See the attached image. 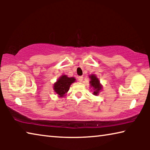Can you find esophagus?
Segmentation results:
<instances>
[{"mask_svg":"<svg viewBox=\"0 0 150 150\" xmlns=\"http://www.w3.org/2000/svg\"><path fill=\"white\" fill-rule=\"evenodd\" d=\"M83 77H81V76H79V77H78V81H79V82H82V81H83Z\"/></svg>","mask_w":150,"mask_h":150,"instance_id":"obj_1","label":"esophagus"}]
</instances>
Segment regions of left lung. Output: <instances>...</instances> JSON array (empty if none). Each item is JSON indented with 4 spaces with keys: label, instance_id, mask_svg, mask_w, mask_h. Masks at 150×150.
<instances>
[{
    "label": "left lung",
    "instance_id": "1",
    "mask_svg": "<svg viewBox=\"0 0 150 150\" xmlns=\"http://www.w3.org/2000/svg\"><path fill=\"white\" fill-rule=\"evenodd\" d=\"M89 78L91 79L90 86L94 90L93 94L94 95H98V93H99L100 90L102 89V85H100L98 79L96 77V76H95V75H91L89 76Z\"/></svg>",
    "mask_w": 150,
    "mask_h": 150
}]
</instances>
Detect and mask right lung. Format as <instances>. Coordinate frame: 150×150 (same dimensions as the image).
<instances>
[{
	"mask_svg": "<svg viewBox=\"0 0 150 150\" xmlns=\"http://www.w3.org/2000/svg\"><path fill=\"white\" fill-rule=\"evenodd\" d=\"M75 81L74 77H68L67 75H63L54 83V90L57 94L58 96L63 97L68 92L71 85Z\"/></svg>",
	"mask_w": 150,
	"mask_h": 150,
	"instance_id": "obj_1",
	"label": "right lung"
}]
</instances>
